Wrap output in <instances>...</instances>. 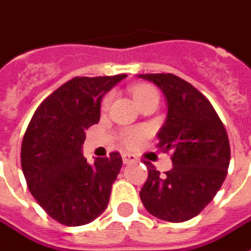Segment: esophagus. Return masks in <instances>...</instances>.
<instances>
[{"instance_id":"obj_1","label":"esophagus","mask_w":251,"mask_h":251,"mask_svg":"<svg viewBox=\"0 0 251 251\" xmlns=\"http://www.w3.org/2000/svg\"><path fill=\"white\" fill-rule=\"evenodd\" d=\"M137 160V157L134 155H130V153H122V162L125 164H129V163H133Z\"/></svg>"}]
</instances>
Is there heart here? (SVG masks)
I'll return each instance as SVG.
<instances>
[{"mask_svg":"<svg viewBox=\"0 0 251 251\" xmlns=\"http://www.w3.org/2000/svg\"><path fill=\"white\" fill-rule=\"evenodd\" d=\"M131 95L134 98V100L137 103L138 106H141L147 101L152 100V99H159V95H157V91H156L152 85H148V84H140V85H134L131 88ZM108 103H110V96L104 98L103 100V107H107ZM143 138V131L140 130H127L124 133V144L129 145V147H133L136 144L140 143V140Z\"/></svg>","mask_w":251,"mask_h":251,"instance_id":"heart-1","label":"heart"}]
</instances>
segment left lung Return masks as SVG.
Instances as JSON below:
<instances>
[{"label": "left lung", "instance_id": "left-lung-1", "mask_svg": "<svg viewBox=\"0 0 251 251\" xmlns=\"http://www.w3.org/2000/svg\"><path fill=\"white\" fill-rule=\"evenodd\" d=\"M162 89L167 118L157 147L171 152L173 168L162 175L147 162L148 178L140 190L145 209L157 219L180 223L197 216L227 176L229 141L223 122L199 89L171 73L138 75Z\"/></svg>", "mask_w": 251, "mask_h": 251}]
</instances>
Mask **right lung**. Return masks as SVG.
<instances>
[{"mask_svg":"<svg viewBox=\"0 0 251 251\" xmlns=\"http://www.w3.org/2000/svg\"><path fill=\"white\" fill-rule=\"evenodd\" d=\"M126 75L75 77L39 104L22 143V168L38 204L58 223L77 227L107 208L122 157L111 152L88 164L85 130L100 118L103 95Z\"/></svg>","mask_w":251,"mask_h":251,"instance_id":"add662e5","label":"right lung"}]
</instances>
